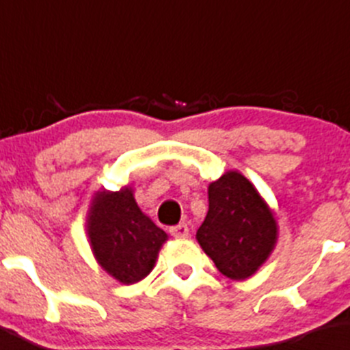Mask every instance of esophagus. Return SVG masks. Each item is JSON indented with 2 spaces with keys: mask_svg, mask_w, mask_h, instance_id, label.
I'll return each instance as SVG.
<instances>
[{
  "mask_svg": "<svg viewBox=\"0 0 350 350\" xmlns=\"http://www.w3.org/2000/svg\"><path fill=\"white\" fill-rule=\"evenodd\" d=\"M171 234L178 240H185V238L189 237V228H187L186 223H179L178 226L171 228Z\"/></svg>",
  "mask_w": 350,
  "mask_h": 350,
  "instance_id": "esophagus-1",
  "label": "esophagus"
}]
</instances>
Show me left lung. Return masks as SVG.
Wrapping results in <instances>:
<instances>
[{
	"instance_id": "obj_1",
	"label": "left lung",
	"mask_w": 350,
	"mask_h": 350,
	"mask_svg": "<svg viewBox=\"0 0 350 350\" xmlns=\"http://www.w3.org/2000/svg\"><path fill=\"white\" fill-rule=\"evenodd\" d=\"M208 201V215L196 240L219 273L231 280H246L277 246V215L238 171L224 172L211 183Z\"/></svg>"
}]
</instances>
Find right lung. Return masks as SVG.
I'll return each mask as SVG.
<instances>
[{
  "label": "right lung",
  "instance_id": "add662e5",
  "mask_svg": "<svg viewBox=\"0 0 350 350\" xmlns=\"http://www.w3.org/2000/svg\"><path fill=\"white\" fill-rule=\"evenodd\" d=\"M88 243L102 270L124 285L144 280L167 240L135 203L134 189H102L94 194L85 223Z\"/></svg>",
  "mask_w": 350,
  "mask_h": 350
}]
</instances>
